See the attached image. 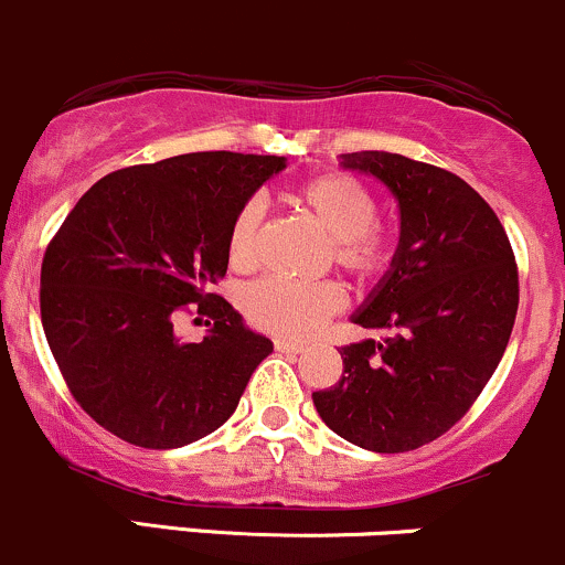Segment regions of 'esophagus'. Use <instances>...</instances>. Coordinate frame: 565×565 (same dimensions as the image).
Instances as JSON below:
<instances>
[{
    "mask_svg": "<svg viewBox=\"0 0 565 565\" xmlns=\"http://www.w3.org/2000/svg\"><path fill=\"white\" fill-rule=\"evenodd\" d=\"M275 350L277 353H305V344L299 342H288V339H275Z\"/></svg>",
    "mask_w": 565,
    "mask_h": 565,
    "instance_id": "esophagus-1",
    "label": "esophagus"
}]
</instances>
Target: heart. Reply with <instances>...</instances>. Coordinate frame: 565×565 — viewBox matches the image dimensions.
<instances>
[{"label": "heart", "instance_id": "b5f03b06", "mask_svg": "<svg viewBox=\"0 0 565 565\" xmlns=\"http://www.w3.org/2000/svg\"><path fill=\"white\" fill-rule=\"evenodd\" d=\"M290 202L323 228L331 239V258L355 280L380 277L391 264V236L377 223V196L353 174L326 172L299 183ZM264 236V204L247 199L234 212L226 234V258L232 269L256 266ZM247 323L282 339H305L344 305L337 282H288L266 277L242 290Z\"/></svg>", "mask_w": 565, "mask_h": 565}]
</instances>
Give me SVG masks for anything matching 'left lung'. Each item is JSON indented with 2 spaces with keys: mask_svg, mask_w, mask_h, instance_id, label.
Returning <instances> with one entry per match:
<instances>
[{
  "mask_svg": "<svg viewBox=\"0 0 565 565\" xmlns=\"http://www.w3.org/2000/svg\"><path fill=\"white\" fill-rule=\"evenodd\" d=\"M342 167L387 185L402 234L353 315L387 337L339 350L342 380L312 402L363 450L409 452L450 430L493 377L518 315V264L495 212L458 174L380 150L342 156Z\"/></svg>",
  "mask_w": 565,
  "mask_h": 565,
  "instance_id": "obj_1",
  "label": "left lung"
}]
</instances>
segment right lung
I'll use <instances>...</instances> for the list:
<instances>
[{"label": "right lung", "instance_id": "add662e5", "mask_svg": "<svg viewBox=\"0 0 565 565\" xmlns=\"http://www.w3.org/2000/svg\"><path fill=\"white\" fill-rule=\"evenodd\" d=\"M282 169V156L228 150L118 169L51 239L42 329L75 402L118 439L172 450L234 415L271 342L207 288L228 269L234 212ZM185 303L211 315L202 343L173 337Z\"/></svg>", "mask_w": 565, "mask_h": 565}]
</instances>
